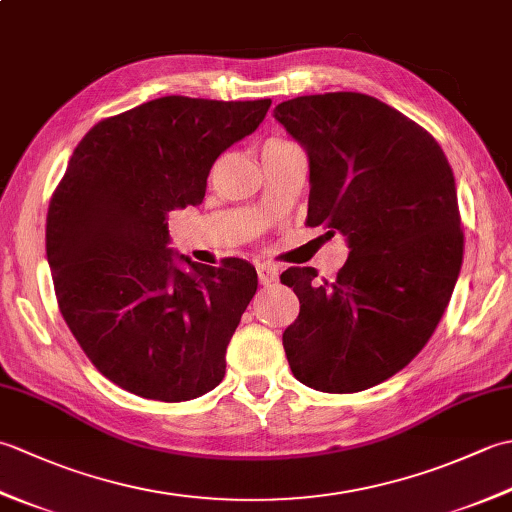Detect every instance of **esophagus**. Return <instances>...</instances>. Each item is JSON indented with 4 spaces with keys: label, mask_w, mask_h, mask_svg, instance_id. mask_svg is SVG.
I'll return each mask as SVG.
<instances>
[{
    "label": "esophagus",
    "mask_w": 512,
    "mask_h": 512,
    "mask_svg": "<svg viewBox=\"0 0 512 512\" xmlns=\"http://www.w3.org/2000/svg\"><path fill=\"white\" fill-rule=\"evenodd\" d=\"M277 268L275 266H266V264H262V266H257V277H259V284H264V286H270V284H275L277 281Z\"/></svg>",
    "instance_id": "34e87169"
}]
</instances>
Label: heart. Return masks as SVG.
Masks as SVG:
<instances>
[{"mask_svg": "<svg viewBox=\"0 0 512 512\" xmlns=\"http://www.w3.org/2000/svg\"><path fill=\"white\" fill-rule=\"evenodd\" d=\"M270 143H273V145H284L286 140H270Z\"/></svg>", "mask_w": 512, "mask_h": 512, "instance_id": "1", "label": "heart"}]
</instances>
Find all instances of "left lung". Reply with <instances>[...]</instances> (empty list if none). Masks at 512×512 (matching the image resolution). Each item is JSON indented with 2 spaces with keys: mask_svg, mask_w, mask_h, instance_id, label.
I'll use <instances>...</instances> for the list:
<instances>
[{
  "mask_svg": "<svg viewBox=\"0 0 512 512\" xmlns=\"http://www.w3.org/2000/svg\"><path fill=\"white\" fill-rule=\"evenodd\" d=\"M275 121L308 156V226L350 248L332 281L281 275L301 303L284 350L299 383L354 394L409 365L449 306L464 250L453 171L436 138L367 94L297 96Z\"/></svg>",
  "mask_w": 512,
  "mask_h": 512,
  "instance_id": "left-lung-1",
  "label": "left lung"
}]
</instances>
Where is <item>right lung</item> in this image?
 Instances as JSON below:
<instances>
[{
    "mask_svg": "<svg viewBox=\"0 0 512 512\" xmlns=\"http://www.w3.org/2000/svg\"><path fill=\"white\" fill-rule=\"evenodd\" d=\"M268 107L162 96L105 118L52 195L46 255L63 319L94 367L136 396L182 402L222 383L257 273L169 248L167 215L202 204L213 162Z\"/></svg>",
    "mask_w": 512,
    "mask_h": 512,
    "instance_id": "obj_1",
    "label": "right lung"
}]
</instances>
